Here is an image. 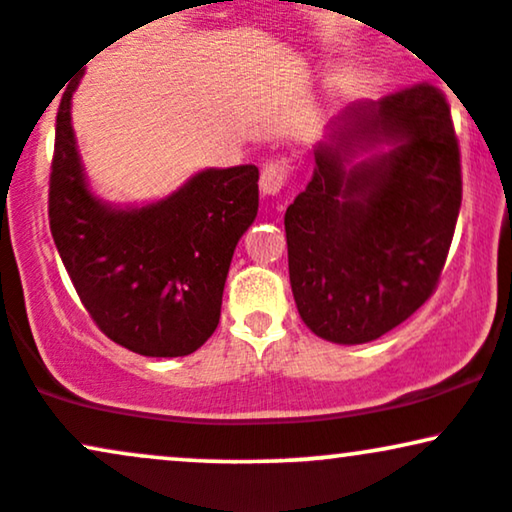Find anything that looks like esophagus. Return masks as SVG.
Here are the masks:
<instances>
[{
	"label": "esophagus",
	"mask_w": 512,
	"mask_h": 512,
	"mask_svg": "<svg viewBox=\"0 0 512 512\" xmlns=\"http://www.w3.org/2000/svg\"><path fill=\"white\" fill-rule=\"evenodd\" d=\"M286 166L281 161H272L267 163V166L262 168V175H260V190L262 195H279L281 187H284L286 182Z\"/></svg>",
	"instance_id": "34e87169"
}]
</instances>
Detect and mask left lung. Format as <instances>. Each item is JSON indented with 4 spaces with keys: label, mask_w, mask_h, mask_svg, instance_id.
Here are the masks:
<instances>
[{
    "label": "left lung",
    "mask_w": 512,
    "mask_h": 512,
    "mask_svg": "<svg viewBox=\"0 0 512 512\" xmlns=\"http://www.w3.org/2000/svg\"><path fill=\"white\" fill-rule=\"evenodd\" d=\"M460 202V146L436 86L346 108L284 216L305 325L327 342L366 344L414 315L436 291Z\"/></svg>",
    "instance_id": "1"
}]
</instances>
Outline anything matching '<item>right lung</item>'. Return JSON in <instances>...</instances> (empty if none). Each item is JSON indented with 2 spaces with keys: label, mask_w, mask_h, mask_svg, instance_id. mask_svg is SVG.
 Segmentation results:
<instances>
[{
  "label": "right lung",
  "mask_w": 512,
  "mask_h": 512,
  "mask_svg": "<svg viewBox=\"0 0 512 512\" xmlns=\"http://www.w3.org/2000/svg\"><path fill=\"white\" fill-rule=\"evenodd\" d=\"M74 81L57 110L50 231L81 303L105 337L142 356L197 351L214 334L240 236L260 207L255 166L207 168L146 207L88 190L72 129Z\"/></svg>",
  "instance_id": "add662e5"
}]
</instances>
